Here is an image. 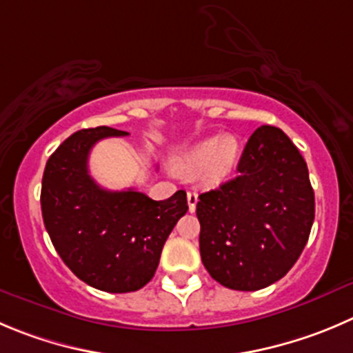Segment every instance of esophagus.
Here are the masks:
<instances>
[{
	"label": "esophagus",
	"instance_id": "1",
	"mask_svg": "<svg viewBox=\"0 0 353 353\" xmlns=\"http://www.w3.org/2000/svg\"><path fill=\"white\" fill-rule=\"evenodd\" d=\"M187 201H189V211H190V213H194V211H196L197 201H199V196H197V192L187 194Z\"/></svg>",
	"mask_w": 353,
	"mask_h": 353
}]
</instances>
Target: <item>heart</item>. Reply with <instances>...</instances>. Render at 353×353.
I'll use <instances>...</instances> for the list:
<instances>
[{
    "label": "heart",
    "instance_id": "heart-1",
    "mask_svg": "<svg viewBox=\"0 0 353 353\" xmlns=\"http://www.w3.org/2000/svg\"><path fill=\"white\" fill-rule=\"evenodd\" d=\"M239 157V142L232 135L213 137L190 147L182 157L180 164L189 171L204 168V174L211 182H220L234 170Z\"/></svg>",
    "mask_w": 353,
    "mask_h": 353
}]
</instances>
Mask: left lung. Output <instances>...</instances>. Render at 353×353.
<instances>
[{"mask_svg": "<svg viewBox=\"0 0 353 353\" xmlns=\"http://www.w3.org/2000/svg\"><path fill=\"white\" fill-rule=\"evenodd\" d=\"M237 171L197 201L201 260L221 286L256 291L300 258L314 223V189L300 150L275 126L251 135Z\"/></svg>", "mask_w": 353, "mask_h": 353, "instance_id": "obj_1", "label": "left lung"}]
</instances>
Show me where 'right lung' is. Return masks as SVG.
<instances>
[{"label":"right lung","instance_id":"1","mask_svg":"<svg viewBox=\"0 0 353 353\" xmlns=\"http://www.w3.org/2000/svg\"><path fill=\"white\" fill-rule=\"evenodd\" d=\"M124 135L109 126L79 130L50 156L41 183L43 221L57 253L83 283L107 293L152 279L168 236L189 210L185 190L154 201L135 189L105 190L90 176L92 147Z\"/></svg>","mask_w":353,"mask_h":353}]
</instances>
